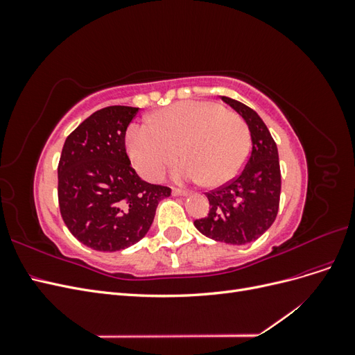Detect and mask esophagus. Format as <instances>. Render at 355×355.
<instances>
[{"mask_svg":"<svg viewBox=\"0 0 355 355\" xmlns=\"http://www.w3.org/2000/svg\"><path fill=\"white\" fill-rule=\"evenodd\" d=\"M171 194H173V196H178V197H184V196H188V191H185V189H179V188H173V191H171Z\"/></svg>","mask_w":355,"mask_h":355,"instance_id":"34e87169","label":"esophagus"}]
</instances>
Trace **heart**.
<instances>
[{
    "instance_id": "1",
    "label": "heart",
    "mask_w": 355,
    "mask_h": 355,
    "mask_svg": "<svg viewBox=\"0 0 355 355\" xmlns=\"http://www.w3.org/2000/svg\"><path fill=\"white\" fill-rule=\"evenodd\" d=\"M249 130L243 118L214 102H182L163 110L151 123L128 127L125 146L136 170L159 180L178 157L180 180L220 185L234 178L249 154Z\"/></svg>"
}]
</instances>
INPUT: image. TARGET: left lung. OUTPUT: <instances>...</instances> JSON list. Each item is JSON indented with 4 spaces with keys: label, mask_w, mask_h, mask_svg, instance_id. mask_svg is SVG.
<instances>
[{
    "label": "left lung",
    "mask_w": 355,
    "mask_h": 355,
    "mask_svg": "<svg viewBox=\"0 0 355 355\" xmlns=\"http://www.w3.org/2000/svg\"><path fill=\"white\" fill-rule=\"evenodd\" d=\"M249 125L252 151L240 175L206 192L210 211L196 219V228L206 237L228 244L254 241L274 223L282 192V171L277 144L268 127L249 106L222 96Z\"/></svg>",
    "instance_id": "obj_1"
}]
</instances>
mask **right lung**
<instances>
[{"mask_svg":"<svg viewBox=\"0 0 355 355\" xmlns=\"http://www.w3.org/2000/svg\"><path fill=\"white\" fill-rule=\"evenodd\" d=\"M139 108L106 106L67 137L58 166L62 219L80 243L116 252L145 237L158 202L171 194L137 176L125 153V132Z\"/></svg>","mask_w":355,"mask_h":355,"instance_id":"obj_1","label":"right lung"}]
</instances>
